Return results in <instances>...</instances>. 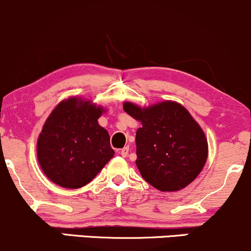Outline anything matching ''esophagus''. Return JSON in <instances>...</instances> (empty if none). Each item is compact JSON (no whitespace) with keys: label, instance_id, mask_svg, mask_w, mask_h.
<instances>
[{"label":"esophagus","instance_id":"1","mask_svg":"<svg viewBox=\"0 0 251 251\" xmlns=\"http://www.w3.org/2000/svg\"><path fill=\"white\" fill-rule=\"evenodd\" d=\"M128 152H129V149L128 148H124V149L120 150V154H122V157H124V158L127 157Z\"/></svg>","mask_w":251,"mask_h":251}]
</instances>
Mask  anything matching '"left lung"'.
Listing matches in <instances>:
<instances>
[{
    "label": "left lung",
    "mask_w": 251,
    "mask_h": 251,
    "mask_svg": "<svg viewBox=\"0 0 251 251\" xmlns=\"http://www.w3.org/2000/svg\"><path fill=\"white\" fill-rule=\"evenodd\" d=\"M124 111L142 127L135 133L137 168L148 183L162 192L186 188L208 159L205 133L179 102L160 101L148 107L125 101Z\"/></svg>",
    "instance_id": "left-lung-1"
}]
</instances>
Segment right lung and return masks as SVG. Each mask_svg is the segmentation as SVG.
<instances>
[{
  "label": "right lung",
  "instance_id": "1",
  "mask_svg": "<svg viewBox=\"0 0 251 251\" xmlns=\"http://www.w3.org/2000/svg\"><path fill=\"white\" fill-rule=\"evenodd\" d=\"M102 106L71 97L55 106L43 124L36 144L40 168L66 189L88 184L113 158L109 134L98 123Z\"/></svg>",
  "mask_w": 251,
  "mask_h": 251
}]
</instances>
